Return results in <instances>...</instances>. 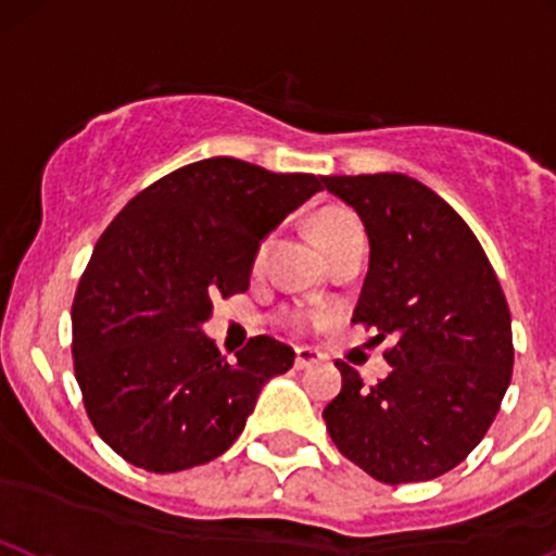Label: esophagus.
I'll return each instance as SVG.
<instances>
[{
  "label": "esophagus",
  "instance_id": "34e87169",
  "mask_svg": "<svg viewBox=\"0 0 556 556\" xmlns=\"http://www.w3.org/2000/svg\"><path fill=\"white\" fill-rule=\"evenodd\" d=\"M323 359V352L314 346H298L295 349V367L298 370H306V367L317 365V362Z\"/></svg>",
  "mask_w": 556,
  "mask_h": 556
}]
</instances>
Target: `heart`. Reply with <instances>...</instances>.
I'll return each mask as SVG.
<instances>
[{"instance_id":"b5f03b06","label":"heart","mask_w":556,"mask_h":556,"mask_svg":"<svg viewBox=\"0 0 556 556\" xmlns=\"http://www.w3.org/2000/svg\"><path fill=\"white\" fill-rule=\"evenodd\" d=\"M356 224H359V220H356L354 213H349L346 207H325L312 218V237H314V242L325 250L327 244L338 237V233L352 229V226H356ZM263 255H266V242L258 248L255 261H261ZM314 319H317V314L308 312V308H293V312L285 314V323H288L290 327H295V330H303V327L312 325Z\"/></svg>"}]
</instances>
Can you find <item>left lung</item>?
<instances>
[{
  "mask_svg": "<svg viewBox=\"0 0 556 556\" xmlns=\"http://www.w3.org/2000/svg\"><path fill=\"white\" fill-rule=\"evenodd\" d=\"M365 224L370 266L352 323L394 338L391 372L365 386L338 362L341 394L323 418L336 447L378 482H426L488 434L511 381V314L466 220L402 173L327 175Z\"/></svg>",
  "mask_w": 556,
  "mask_h": 556,
  "instance_id": "1",
  "label": "left lung"
}]
</instances>
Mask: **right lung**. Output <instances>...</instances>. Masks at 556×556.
<instances>
[{"instance_id":"right-lung-1","label":"right lung","mask_w":556,"mask_h":556,"mask_svg":"<svg viewBox=\"0 0 556 556\" xmlns=\"http://www.w3.org/2000/svg\"><path fill=\"white\" fill-rule=\"evenodd\" d=\"M323 186L213 156L151 184L101 233L74 295L72 354L87 416L127 464L170 475L218 458L263 383L293 367L268 336L229 365L202 323L215 295L250 288L261 239Z\"/></svg>"}]
</instances>
